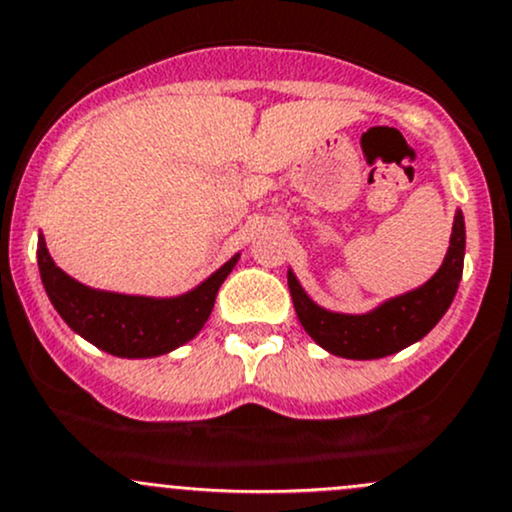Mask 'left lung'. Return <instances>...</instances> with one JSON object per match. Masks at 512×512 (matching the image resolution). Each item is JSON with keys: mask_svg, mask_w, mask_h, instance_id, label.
Returning <instances> with one entry per match:
<instances>
[{"mask_svg": "<svg viewBox=\"0 0 512 512\" xmlns=\"http://www.w3.org/2000/svg\"><path fill=\"white\" fill-rule=\"evenodd\" d=\"M466 223L456 208L446 255L439 270L410 292L383 299L363 314H346L316 304L292 267L287 270L294 311L304 331L324 351L348 360H378L422 341L451 306L464 274Z\"/></svg>", "mask_w": 512, "mask_h": 512, "instance_id": "1", "label": "left lung"}]
</instances>
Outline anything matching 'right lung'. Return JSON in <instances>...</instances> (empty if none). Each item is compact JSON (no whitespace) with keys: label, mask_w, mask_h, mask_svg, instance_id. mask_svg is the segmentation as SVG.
I'll list each match as a JSON object with an SVG mask.
<instances>
[{"label":"right lung","mask_w":512,"mask_h":512,"mask_svg":"<svg viewBox=\"0 0 512 512\" xmlns=\"http://www.w3.org/2000/svg\"><path fill=\"white\" fill-rule=\"evenodd\" d=\"M36 260L43 289L71 331L100 351L134 360L166 355L198 336L211 316L220 284L238 265L240 252L211 277L176 297H147L88 287L53 262L43 233H39Z\"/></svg>","instance_id":"right-lung-1"}]
</instances>
